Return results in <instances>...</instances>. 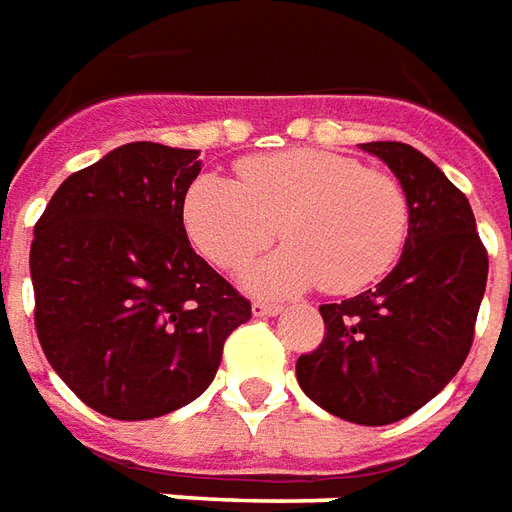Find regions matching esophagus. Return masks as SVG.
I'll use <instances>...</instances> for the list:
<instances>
[{"mask_svg": "<svg viewBox=\"0 0 512 512\" xmlns=\"http://www.w3.org/2000/svg\"><path fill=\"white\" fill-rule=\"evenodd\" d=\"M281 303H270V300H253V314L256 317H275L281 311Z\"/></svg>", "mask_w": 512, "mask_h": 512, "instance_id": "1", "label": "esophagus"}]
</instances>
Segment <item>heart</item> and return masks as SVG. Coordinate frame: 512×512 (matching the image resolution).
Wrapping results in <instances>:
<instances>
[{"mask_svg": "<svg viewBox=\"0 0 512 512\" xmlns=\"http://www.w3.org/2000/svg\"><path fill=\"white\" fill-rule=\"evenodd\" d=\"M184 226L220 270H242L273 245L281 226L289 245L250 270V289L286 295L322 284L350 295L400 259L411 206L400 181L383 170L333 151L289 148L242 159L237 184L212 173L195 179Z\"/></svg>", "mask_w": 512, "mask_h": 512, "instance_id": "1", "label": "heart"}]
</instances>
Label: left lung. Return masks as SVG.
Instances as JSON below:
<instances>
[{"instance_id":"8db88e82","label":"left lung","mask_w":512,"mask_h":512,"mask_svg":"<svg viewBox=\"0 0 512 512\" xmlns=\"http://www.w3.org/2000/svg\"><path fill=\"white\" fill-rule=\"evenodd\" d=\"M380 157L411 206L397 267L375 289L320 306L325 336L297 358V383L311 400L355 424L400 422L458 375L474 342L488 281L466 195L416 148L364 143Z\"/></svg>"}]
</instances>
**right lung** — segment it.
<instances>
[{
  "mask_svg": "<svg viewBox=\"0 0 512 512\" xmlns=\"http://www.w3.org/2000/svg\"><path fill=\"white\" fill-rule=\"evenodd\" d=\"M198 151L129 143L71 173L35 223V331L52 369L93 411L140 422L215 380L223 344L250 320L192 250L184 198Z\"/></svg>",
  "mask_w": 512,
  "mask_h": 512,
  "instance_id": "1",
  "label": "right lung"
}]
</instances>
